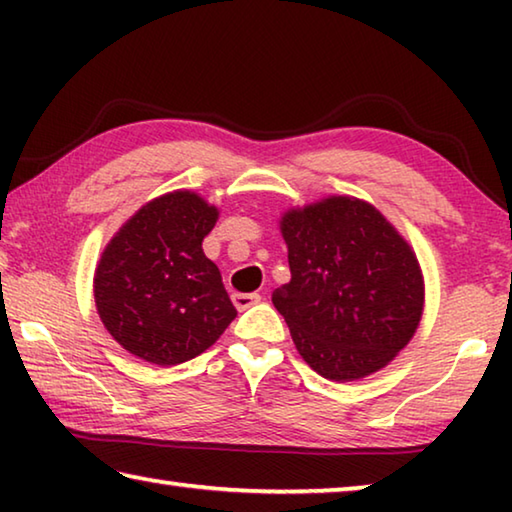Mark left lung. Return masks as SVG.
<instances>
[{"label":"left lung","mask_w":512,"mask_h":512,"mask_svg":"<svg viewBox=\"0 0 512 512\" xmlns=\"http://www.w3.org/2000/svg\"><path fill=\"white\" fill-rule=\"evenodd\" d=\"M219 210L178 189L140 207L110 239L94 273L101 323L121 348L178 366L219 341L237 309L203 253Z\"/></svg>","instance_id":"left-lung-1"}]
</instances>
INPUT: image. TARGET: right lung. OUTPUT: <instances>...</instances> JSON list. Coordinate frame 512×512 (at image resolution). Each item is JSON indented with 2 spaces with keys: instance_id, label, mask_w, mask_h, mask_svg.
<instances>
[{
  "instance_id": "add662e5",
  "label": "right lung",
  "mask_w": 512,
  "mask_h": 512,
  "mask_svg": "<svg viewBox=\"0 0 512 512\" xmlns=\"http://www.w3.org/2000/svg\"><path fill=\"white\" fill-rule=\"evenodd\" d=\"M291 282L273 291L311 370L332 381L372 375L413 339L424 282L411 246L375 207L329 196L282 216Z\"/></svg>"
}]
</instances>
